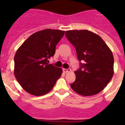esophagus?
<instances>
[{
	"label": "esophagus",
	"instance_id": "1",
	"mask_svg": "<svg viewBox=\"0 0 125 125\" xmlns=\"http://www.w3.org/2000/svg\"><path fill=\"white\" fill-rule=\"evenodd\" d=\"M71 70V69H69H69H62L63 72L65 73H68V72H70Z\"/></svg>",
	"mask_w": 125,
	"mask_h": 125
}]
</instances>
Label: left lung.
I'll return each mask as SVG.
<instances>
[{"instance_id":"obj_1","label":"left lung","mask_w":125,"mask_h":125,"mask_svg":"<svg viewBox=\"0 0 125 125\" xmlns=\"http://www.w3.org/2000/svg\"><path fill=\"white\" fill-rule=\"evenodd\" d=\"M66 36L76 49L80 68L70 85L80 95L93 96L101 92L111 81L114 58L110 49L98 34L88 30L67 31Z\"/></svg>"}]
</instances>
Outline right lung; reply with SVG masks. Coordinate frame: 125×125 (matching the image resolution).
<instances>
[{
  "mask_svg": "<svg viewBox=\"0 0 125 125\" xmlns=\"http://www.w3.org/2000/svg\"><path fill=\"white\" fill-rule=\"evenodd\" d=\"M65 31L46 29L34 33L17 49L14 56V75L26 92L46 94L53 88L62 73L61 68L48 64Z\"/></svg>",
  "mask_w": 125,
  "mask_h": 125,
  "instance_id": "1",
  "label": "right lung"
}]
</instances>
